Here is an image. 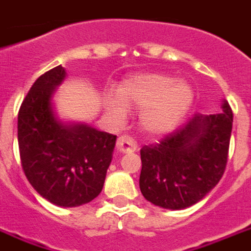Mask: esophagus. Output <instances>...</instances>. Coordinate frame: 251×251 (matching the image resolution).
I'll use <instances>...</instances> for the list:
<instances>
[{
	"instance_id": "34e87169",
	"label": "esophagus",
	"mask_w": 251,
	"mask_h": 251,
	"mask_svg": "<svg viewBox=\"0 0 251 251\" xmlns=\"http://www.w3.org/2000/svg\"><path fill=\"white\" fill-rule=\"evenodd\" d=\"M117 150L120 151L121 153H130L137 150V144L129 136H121L117 140Z\"/></svg>"
}]
</instances>
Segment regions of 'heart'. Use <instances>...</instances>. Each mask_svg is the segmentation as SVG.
Listing matches in <instances>:
<instances>
[{
	"label": "heart",
	"instance_id": "1",
	"mask_svg": "<svg viewBox=\"0 0 251 251\" xmlns=\"http://www.w3.org/2000/svg\"><path fill=\"white\" fill-rule=\"evenodd\" d=\"M118 99H106V107L114 118L125 120L126 108L141 111V130L151 137H160L175 130L185 120L194 101V91L185 80L147 73L126 78L118 87Z\"/></svg>",
	"mask_w": 251,
	"mask_h": 251
}]
</instances>
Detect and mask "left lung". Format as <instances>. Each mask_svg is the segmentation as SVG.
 I'll use <instances>...</instances> for the list:
<instances>
[{
  "label": "left lung",
  "instance_id": "8db88e82",
  "mask_svg": "<svg viewBox=\"0 0 251 251\" xmlns=\"http://www.w3.org/2000/svg\"><path fill=\"white\" fill-rule=\"evenodd\" d=\"M222 108V114H196L159 144L143 147L140 190L145 200L178 211L197 204L216 186L226 170L232 130L227 100Z\"/></svg>",
  "mask_w": 251,
  "mask_h": 251
}]
</instances>
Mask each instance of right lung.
<instances>
[{
	"label": "right lung",
	"mask_w": 251,
	"mask_h": 251,
	"mask_svg": "<svg viewBox=\"0 0 251 251\" xmlns=\"http://www.w3.org/2000/svg\"><path fill=\"white\" fill-rule=\"evenodd\" d=\"M65 77L59 65L35 81L19 111L17 140L32 187L51 204L72 208L100 194L117 136L59 120L52 96Z\"/></svg>",
	"instance_id": "add662e5"
}]
</instances>
